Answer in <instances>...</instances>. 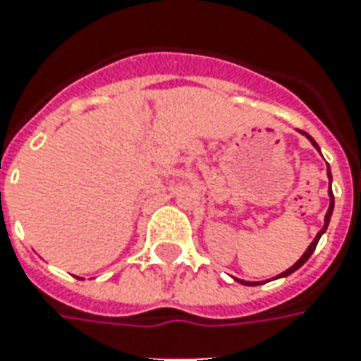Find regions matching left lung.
<instances>
[{"instance_id": "obj_1", "label": "left lung", "mask_w": 361, "mask_h": 361, "mask_svg": "<svg viewBox=\"0 0 361 361\" xmlns=\"http://www.w3.org/2000/svg\"><path fill=\"white\" fill-rule=\"evenodd\" d=\"M301 135H305V137L309 138V140H311V145L314 146L317 150H319V145H317V142L312 140V137H309V135H307V133H303V130H301ZM319 152H321V150H319ZM326 176H329L330 183H332V173H330V168H329V166H326ZM329 197H330V205H329V211H326V215H324V226H322L321 231H319V234L314 236V240H312L311 244H309V248L305 250L303 256H301V258L297 259V262H295V264H293V266H291V268L286 269L283 274H279V276H277V277H287V276H291L293 271H297V269H299V268H301V266H303V264H305V262H307V259L311 258V254H312V252H314V248H317V244H319V240H321V236H322V234H324V233H326V228H329L330 216H332V211H334V195H332V189H329ZM234 279H236V277H234ZM236 281H240L242 286H258V283H252V281H242V279H236Z\"/></svg>"}]
</instances>
